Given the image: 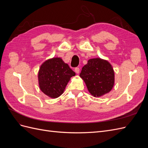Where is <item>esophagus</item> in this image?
Returning a JSON list of instances; mask_svg holds the SVG:
<instances>
[{"label": "esophagus", "instance_id": "1", "mask_svg": "<svg viewBox=\"0 0 148 148\" xmlns=\"http://www.w3.org/2000/svg\"><path fill=\"white\" fill-rule=\"evenodd\" d=\"M75 71L76 73H79V69L78 68V67H76V68L75 69Z\"/></svg>", "mask_w": 148, "mask_h": 148}]
</instances>
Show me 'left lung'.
<instances>
[{
    "instance_id": "8db88e82",
    "label": "left lung",
    "mask_w": 148,
    "mask_h": 148,
    "mask_svg": "<svg viewBox=\"0 0 148 148\" xmlns=\"http://www.w3.org/2000/svg\"><path fill=\"white\" fill-rule=\"evenodd\" d=\"M89 92L94 97L109 92L114 85L115 74L108 61L100 58L89 59L79 74Z\"/></svg>"
}]
</instances>
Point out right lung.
<instances>
[{
    "label": "right lung",
    "instance_id": "right-lung-1",
    "mask_svg": "<svg viewBox=\"0 0 148 148\" xmlns=\"http://www.w3.org/2000/svg\"><path fill=\"white\" fill-rule=\"evenodd\" d=\"M75 75L61 58L48 59L40 66L38 72L40 89L47 96L57 98L63 94L70 78Z\"/></svg>",
    "mask_w": 148,
    "mask_h": 148
}]
</instances>
